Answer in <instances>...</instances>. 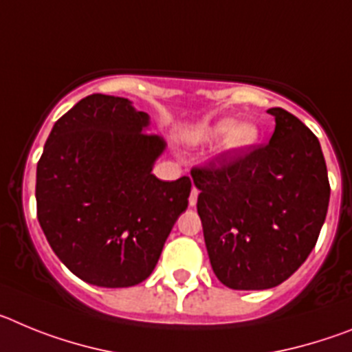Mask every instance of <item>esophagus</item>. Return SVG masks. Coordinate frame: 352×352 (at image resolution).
Wrapping results in <instances>:
<instances>
[{
  "instance_id": "34e87169",
  "label": "esophagus",
  "mask_w": 352,
  "mask_h": 352,
  "mask_svg": "<svg viewBox=\"0 0 352 352\" xmlns=\"http://www.w3.org/2000/svg\"><path fill=\"white\" fill-rule=\"evenodd\" d=\"M197 195H199V190L195 188V186H192L190 197H188V203H190V206H195V204H197Z\"/></svg>"
}]
</instances>
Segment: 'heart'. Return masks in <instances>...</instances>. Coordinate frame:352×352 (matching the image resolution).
Listing matches in <instances>:
<instances>
[{"label":"heart","mask_w":352,"mask_h":352,"mask_svg":"<svg viewBox=\"0 0 352 352\" xmlns=\"http://www.w3.org/2000/svg\"><path fill=\"white\" fill-rule=\"evenodd\" d=\"M227 135L226 146L229 149H243L252 146L257 141V129L252 123H239L234 126V121L232 120H222L214 125L206 126L201 132L197 133V139H203V141H217V139H222Z\"/></svg>","instance_id":"obj_1"}]
</instances>
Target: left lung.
Here are the masks:
<instances>
[{
  "label": "left lung",
  "instance_id": "8db88e82",
  "mask_svg": "<svg viewBox=\"0 0 352 352\" xmlns=\"http://www.w3.org/2000/svg\"><path fill=\"white\" fill-rule=\"evenodd\" d=\"M268 144L223 151L194 167L197 213L211 268L238 291L287 280L314 250L329 203L321 144L309 126L280 107Z\"/></svg>",
  "mask_w": 352,
  "mask_h": 352
}]
</instances>
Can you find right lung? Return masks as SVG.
Returning <instances> with one entry per match:
<instances>
[{
	"label": "right lung",
	"mask_w": 352,
	"mask_h": 352,
	"mask_svg": "<svg viewBox=\"0 0 352 352\" xmlns=\"http://www.w3.org/2000/svg\"><path fill=\"white\" fill-rule=\"evenodd\" d=\"M129 98L93 93L56 121L36 166V217L54 254L80 280L132 287L158 263L188 206V176L151 174L166 142Z\"/></svg>",
	"instance_id": "right-lung-1"
}]
</instances>
